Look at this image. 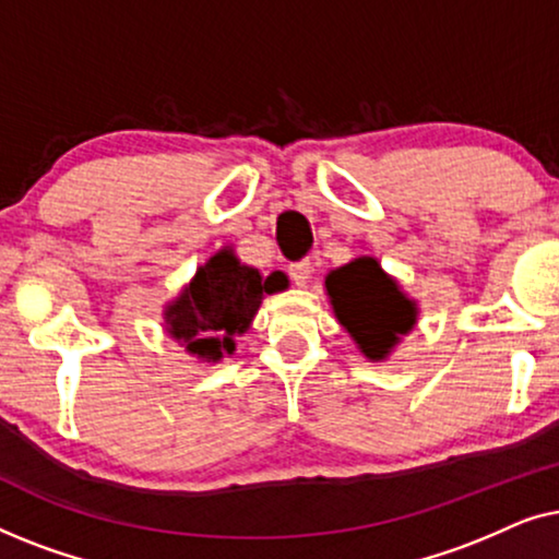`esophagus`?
Segmentation results:
<instances>
[{"label": "esophagus", "instance_id": "34e87169", "mask_svg": "<svg viewBox=\"0 0 559 559\" xmlns=\"http://www.w3.org/2000/svg\"><path fill=\"white\" fill-rule=\"evenodd\" d=\"M289 277H293V282L297 287H305L312 277V264L310 259H300V262H293L289 264Z\"/></svg>", "mask_w": 559, "mask_h": 559}]
</instances>
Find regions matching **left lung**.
<instances>
[{"label": "left lung", "mask_w": 559, "mask_h": 559, "mask_svg": "<svg viewBox=\"0 0 559 559\" xmlns=\"http://www.w3.org/2000/svg\"><path fill=\"white\" fill-rule=\"evenodd\" d=\"M325 295L343 331L369 361H386L417 325V300L381 270L377 257L350 259L328 272Z\"/></svg>", "instance_id": "obj_1"}]
</instances>
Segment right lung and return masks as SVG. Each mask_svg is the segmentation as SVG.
I'll list each match as a JSON object with an SVG mask.
<instances>
[{"mask_svg": "<svg viewBox=\"0 0 559 559\" xmlns=\"http://www.w3.org/2000/svg\"><path fill=\"white\" fill-rule=\"evenodd\" d=\"M287 285L282 272L264 277L257 266L243 264L234 247H224L198 266L178 297L165 302L163 328L188 356L218 364L234 356L236 335L249 331L264 297Z\"/></svg>", "mask_w": 559, "mask_h": 559, "instance_id": "1", "label": "right lung"}]
</instances>
